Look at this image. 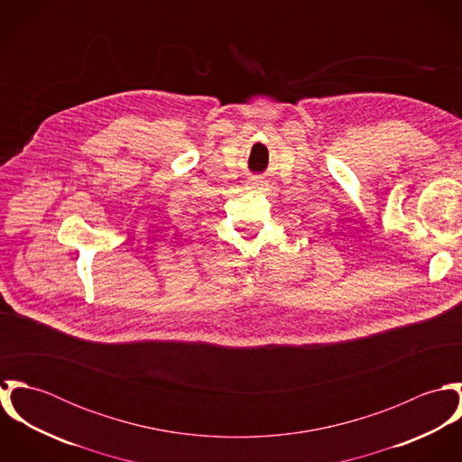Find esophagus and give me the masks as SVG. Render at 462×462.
<instances>
[{"mask_svg": "<svg viewBox=\"0 0 462 462\" xmlns=\"http://www.w3.org/2000/svg\"><path fill=\"white\" fill-rule=\"evenodd\" d=\"M249 189H251V190H254V192L266 190V180L262 178V176H254V178H251V181H249Z\"/></svg>", "mask_w": 462, "mask_h": 462, "instance_id": "1", "label": "esophagus"}]
</instances>
